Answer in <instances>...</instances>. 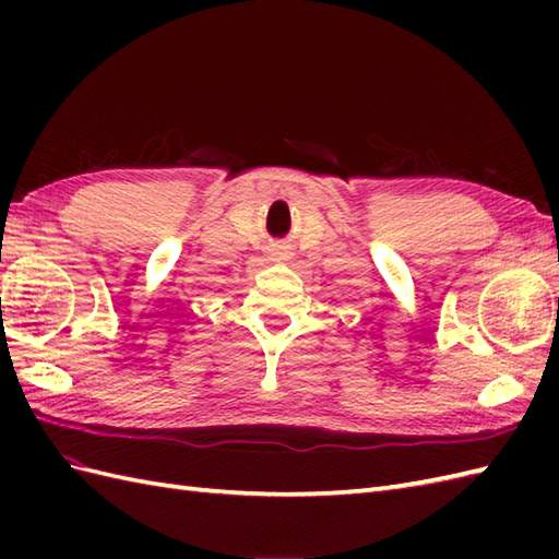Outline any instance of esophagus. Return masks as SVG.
<instances>
[{
    "label": "esophagus",
    "mask_w": 559,
    "mask_h": 559,
    "mask_svg": "<svg viewBox=\"0 0 559 559\" xmlns=\"http://www.w3.org/2000/svg\"><path fill=\"white\" fill-rule=\"evenodd\" d=\"M269 257H271V261H288L293 257V252H290L288 247H283V245H273L269 249Z\"/></svg>",
    "instance_id": "1"
}]
</instances>
